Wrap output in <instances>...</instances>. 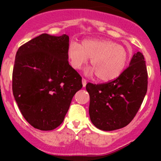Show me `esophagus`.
<instances>
[{
  "label": "esophagus",
  "mask_w": 161,
  "mask_h": 161,
  "mask_svg": "<svg viewBox=\"0 0 161 161\" xmlns=\"http://www.w3.org/2000/svg\"><path fill=\"white\" fill-rule=\"evenodd\" d=\"M87 84V81H86V80L85 79H82V85H83V87H85V85Z\"/></svg>",
  "instance_id": "1"
}]
</instances>
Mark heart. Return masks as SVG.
I'll return each mask as SVG.
<instances>
[{
    "label": "heart",
    "instance_id": "1",
    "mask_svg": "<svg viewBox=\"0 0 161 161\" xmlns=\"http://www.w3.org/2000/svg\"><path fill=\"white\" fill-rule=\"evenodd\" d=\"M67 55L74 69H80L91 58L93 68L85 73L96 74L101 81L108 82L117 79L123 73L128 61V52L122 45L108 39H85L81 45L69 42Z\"/></svg>",
    "mask_w": 161,
    "mask_h": 161
}]
</instances>
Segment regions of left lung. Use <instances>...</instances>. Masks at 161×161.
Segmentation results:
<instances>
[{"label":"left lung","instance_id":"1","mask_svg":"<svg viewBox=\"0 0 161 161\" xmlns=\"http://www.w3.org/2000/svg\"><path fill=\"white\" fill-rule=\"evenodd\" d=\"M89 113L97 128L106 131L123 128L131 122L147 90V72L143 55L132 56L129 67L117 79L100 85L88 83Z\"/></svg>","mask_w":161,"mask_h":161}]
</instances>
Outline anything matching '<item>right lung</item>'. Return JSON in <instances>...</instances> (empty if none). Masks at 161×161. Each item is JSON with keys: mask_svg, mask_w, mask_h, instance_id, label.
<instances>
[{"mask_svg": "<svg viewBox=\"0 0 161 161\" xmlns=\"http://www.w3.org/2000/svg\"><path fill=\"white\" fill-rule=\"evenodd\" d=\"M69 37L42 34L18 48L13 93L20 111L35 128L52 130L63 123L82 88L81 76L68 64Z\"/></svg>", "mask_w": 161, "mask_h": 161, "instance_id": "1", "label": "right lung"}]
</instances>
